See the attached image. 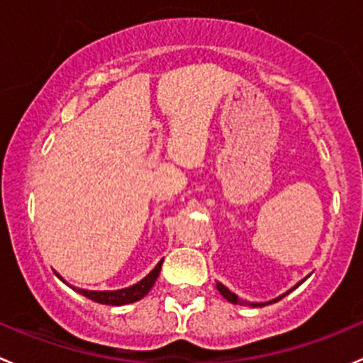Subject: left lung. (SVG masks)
<instances>
[{
    "mask_svg": "<svg viewBox=\"0 0 363 363\" xmlns=\"http://www.w3.org/2000/svg\"><path fill=\"white\" fill-rule=\"evenodd\" d=\"M301 282H303V280H301ZM301 282H300V284H301ZM300 284H296V286H294L293 289H296V287L300 286ZM216 289L220 291V294H221V296L225 298V300H227V301H230V303H234V305H250V307H264V305H267V303H248V301H242L241 298H238V294H234V293H232V291H228L227 287H225L223 284H220V282L216 284ZM293 289H291V291H293ZM291 291H287V293H291ZM287 293H286V294H287ZM286 294H282V296L275 298V300H273V301H269V303H275V301L282 300V298L286 296Z\"/></svg>",
    "mask_w": 363,
    "mask_h": 363,
    "instance_id": "1",
    "label": "left lung"
}]
</instances>
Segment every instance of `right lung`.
Wrapping results in <instances>:
<instances>
[{"label":"right lung","instance_id":"add662e5","mask_svg":"<svg viewBox=\"0 0 363 363\" xmlns=\"http://www.w3.org/2000/svg\"><path fill=\"white\" fill-rule=\"evenodd\" d=\"M161 264L163 260L156 264L152 271H150L149 275L145 279L140 280L138 284L131 287H125V289H118V291H86V289H76L72 287L74 291H77L79 294H83L84 298L88 300L96 301V303H103V305H115V307H121V305H128V303H135V301L142 300L152 286L156 284L157 277H160V271H161Z\"/></svg>","mask_w":363,"mask_h":363}]
</instances>
